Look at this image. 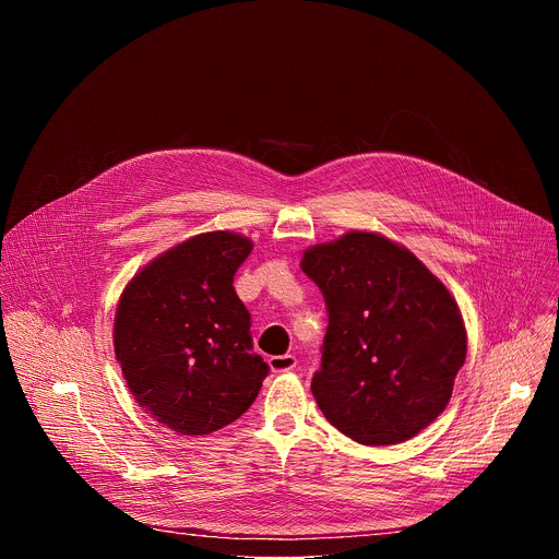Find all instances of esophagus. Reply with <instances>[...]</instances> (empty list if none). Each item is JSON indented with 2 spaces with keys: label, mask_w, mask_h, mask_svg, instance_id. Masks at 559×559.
Returning a JSON list of instances; mask_svg holds the SVG:
<instances>
[{
  "label": "esophagus",
  "mask_w": 559,
  "mask_h": 559,
  "mask_svg": "<svg viewBox=\"0 0 559 559\" xmlns=\"http://www.w3.org/2000/svg\"><path fill=\"white\" fill-rule=\"evenodd\" d=\"M270 367L272 371L281 373V371H292L296 369V358L292 354H283V356H272L270 358Z\"/></svg>",
  "instance_id": "1"
}]
</instances>
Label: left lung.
<instances>
[{
    "label": "left lung",
    "mask_w": 559,
    "mask_h": 559,
    "mask_svg": "<svg viewBox=\"0 0 559 559\" xmlns=\"http://www.w3.org/2000/svg\"><path fill=\"white\" fill-rule=\"evenodd\" d=\"M330 325L311 393L325 418L360 444L414 438L447 407L466 358L449 289L405 248L347 231L302 254Z\"/></svg>",
    "instance_id": "obj_1"
}]
</instances>
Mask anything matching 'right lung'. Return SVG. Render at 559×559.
<instances>
[{"instance_id": "obj_1", "label": "right lung", "mask_w": 559, "mask_h": 559, "mask_svg": "<svg viewBox=\"0 0 559 559\" xmlns=\"http://www.w3.org/2000/svg\"><path fill=\"white\" fill-rule=\"evenodd\" d=\"M250 252L241 234H199L145 265L121 294L115 356L134 401L177 433L205 436L238 420L270 373L234 292Z\"/></svg>"}]
</instances>
